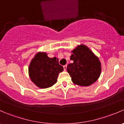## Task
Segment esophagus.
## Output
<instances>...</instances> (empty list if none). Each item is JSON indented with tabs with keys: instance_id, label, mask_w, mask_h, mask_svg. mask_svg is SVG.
<instances>
[{
	"instance_id": "1",
	"label": "esophagus",
	"mask_w": 124,
	"mask_h": 124,
	"mask_svg": "<svg viewBox=\"0 0 124 124\" xmlns=\"http://www.w3.org/2000/svg\"><path fill=\"white\" fill-rule=\"evenodd\" d=\"M66 68H67V65H65L63 66V70H64V71H66Z\"/></svg>"
}]
</instances>
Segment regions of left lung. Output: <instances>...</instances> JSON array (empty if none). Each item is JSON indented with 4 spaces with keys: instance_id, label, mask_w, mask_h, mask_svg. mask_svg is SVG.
<instances>
[{
    "instance_id": "1",
    "label": "left lung",
    "mask_w": 124,
    "mask_h": 124,
    "mask_svg": "<svg viewBox=\"0 0 124 124\" xmlns=\"http://www.w3.org/2000/svg\"><path fill=\"white\" fill-rule=\"evenodd\" d=\"M72 63L67 66V71L75 84L89 86L98 79L101 73L99 58L85 45L78 46L72 51Z\"/></svg>"
}]
</instances>
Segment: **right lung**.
Here are the masks:
<instances>
[{"mask_svg":"<svg viewBox=\"0 0 124 124\" xmlns=\"http://www.w3.org/2000/svg\"><path fill=\"white\" fill-rule=\"evenodd\" d=\"M63 67L59 65L56 57L49 58L46 53L39 52L32 59L28 71L30 79L39 88H46L57 82L59 74Z\"/></svg>","mask_w":124,"mask_h":124,"instance_id":"1","label":"right lung"}]
</instances>
